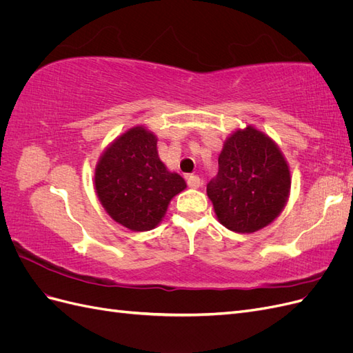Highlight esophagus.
Segmentation results:
<instances>
[{"label":"esophagus","instance_id":"obj_1","mask_svg":"<svg viewBox=\"0 0 353 353\" xmlns=\"http://www.w3.org/2000/svg\"><path fill=\"white\" fill-rule=\"evenodd\" d=\"M187 184L190 188H199L201 185V179L197 175H190L187 179Z\"/></svg>","mask_w":353,"mask_h":353}]
</instances>
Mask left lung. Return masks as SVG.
Segmentation results:
<instances>
[{
	"label": "left lung",
	"mask_w": 353,
	"mask_h": 353,
	"mask_svg": "<svg viewBox=\"0 0 353 353\" xmlns=\"http://www.w3.org/2000/svg\"><path fill=\"white\" fill-rule=\"evenodd\" d=\"M208 197L223 227L241 234L262 230L280 215L290 194V169L268 135L248 126L223 143Z\"/></svg>",
	"instance_id": "8db88e82"
}]
</instances>
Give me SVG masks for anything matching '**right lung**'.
I'll return each mask as SVG.
<instances>
[{
    "mask_svg": "<svg viewBox=\"0 0 353 353\" xmlns=\"http://www.w3.org/2000/svg\"><path fill=\"white\" fill-rule=\"evenodd\" d=\"M95 191L110 218L131 231H150L185 190L184 178L159 159L157 138L134 126L105 148L95 166Z\"/></svg>",
    "mask_w": 353,
    "mask_h": 353,
    "instance_id": "1",
    "label": "right lung"
}]
</instances>
